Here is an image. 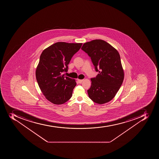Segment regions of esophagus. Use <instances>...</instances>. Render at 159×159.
I'll list each match as a JSON object with an SVG mask.
<instances>
[{"label": "esophagus", "mask_w": 159, "mask_h": 159, "mask_svg": "<svg viewBox=\"0 0 159 159\" xmlns=\"http://www.w3.org/2000/svg\"><path fill=\"white\" fill-rule=\"evenodd\" d=\"M78 82H79V84H81L82 82L84 81V80H78Z\"/></svg>", "instance_id": "34e87169"}]
</instances>
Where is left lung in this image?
<instances>
[{
    "label": "left lung",
    "instance_id": "8db88e82",
    "mask_svg": "<svg viewBox=\"0 0 159 159\" xmlns=\"http://www.w3.org/2000/svg\"><path fill=\"white\" fill-rule=\"evenodd\" d=\"M81 50L91 58L95 71L99 73L91 79V85L88 90L89 98L99 104L109 102L114 98L124 80L119 52L99 39L85 43Z\"/></svg>",
    "mask_w": 159,
    "mask_h": 159
}]
</instances>
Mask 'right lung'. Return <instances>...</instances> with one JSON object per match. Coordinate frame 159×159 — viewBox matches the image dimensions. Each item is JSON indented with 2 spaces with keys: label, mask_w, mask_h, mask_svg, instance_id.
<instances>
[{
  "label": "right lung",
  "mask_w": 159,
  "mask_h": 159,
  "mask_svg": "<svg viewBox=\"0 0 159 159\" xmlns=\"http://www.w3.org/2000/svg\"><path fill=\"white\" fill-rule=\"evenodd\" d=\"M82 44L56 43L42 52L36 77L43 94L51 102L61 104L71 98L76 83L63 73L68 71L71 58Z\"/></svg>",
  "instance_id": "add662e5"
}]
</instances>
